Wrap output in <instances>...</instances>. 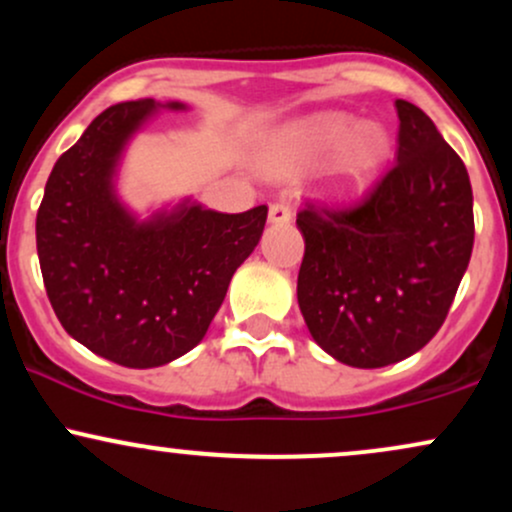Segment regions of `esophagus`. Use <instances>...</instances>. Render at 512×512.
<instances>
[{
	"instance_id": "esophagus-1",
	"label": "esophagus",
	"mask_w": 512,
	"mask_h": 512,
	"mask_svg": "<svg viewBox=\"0 0 512 512\" xmlns=\"http://www.w3.org/2000/svg\"><path fill=\"white\" fill-rule=\"evenodd\" d=\"M269 221H272V223H289L291 221V204L284 202V199L274 202L272 207H269Z\"/></svg>"
}]
</instances>
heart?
Listing matches in <instances>:
<instances>
[{
	"label": "heart",
	"instance_id": "obj_1",
	"mask_svg": "<svg viewBox=\"0 0 512 512\" xmlns=\"http://www.w3.org/2000/svg\"><path fill=\"white\" fill-rule=\"evenodd\" d=\"M296 139L308 154H325L339 146L332 175L334 185L346 195L368 190L383 173L392 149L385 127L375 122L358 125L354 117L344 113L313 117L298 129Z\"/></svg>",
	"mask_w": 512,
	"mask_h": 512
}]
</instances>
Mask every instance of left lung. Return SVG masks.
Here are the masks:
<instances>
[{
    "label": "left lung",
    "mask_w": 512,
    "mask_h": 512,
    "mask_svg": "<svg viewBox=\"0 0 512 512\" xmlns=\"http://www.w3.org/2000/svg\"><path fill=\"white\" fill-rule=\"evenodd\" d=\"M397 161L349 207L305 202L298 305L327 354L383 368L431 342L472 257L467 168L433 120L395 101Z\"/></svg>",
    "instance_id": "obj_1"
}]
</instances>
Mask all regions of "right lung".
<instances>
[{"instance_id":"right-lung-1","label":"right lung","mask_w":512,"mask_h":512,"mask_svg":"<svg viewBox=\"0 0 512 512\" xmlns=\"http://www.w3.org/2000/svg\"><path fill=\"white\" fill-rule=\"evenodd\" d=\"M156 108L144 98L103 110L57 158L35 219L57 320L93 354L127 368L163 366L202 342L267 221L264 204L221 214L185 202L137 221L117 202V161Z\"/></svg>"}]
</instances>
